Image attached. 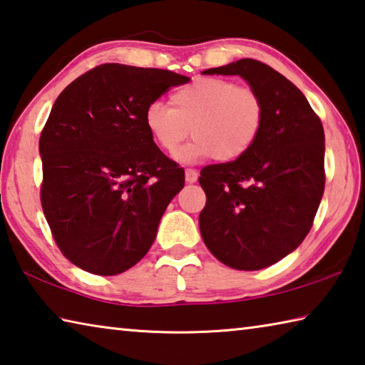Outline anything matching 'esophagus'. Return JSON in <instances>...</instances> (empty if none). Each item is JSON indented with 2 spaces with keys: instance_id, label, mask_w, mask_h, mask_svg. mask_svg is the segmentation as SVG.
<instances>
[{
  "instance_id": "obj_1",
  "label": "esophagus",
  "mask_w": 365,
  "mask_h": 365,
  "mask_svg": "<svg viewBox=\"0 0 365 365\" xmlns=\"http://www.w3.org/2000/svg\"><path fill=\"white\" fill-rule=\"evenodd\" d=\"M185 178H187L188 183H195L197 180V172L193 169L185 170Z\"/></svg>"
}]
</instances>
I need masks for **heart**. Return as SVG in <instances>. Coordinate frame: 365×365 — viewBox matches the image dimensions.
Masks as SVG:
<instances>
[{"mask_svg":"<svg viewBox=\"0 0 365 365\" xmlns=\"http://www.w3.org/2000/svg\"><path fill=\"white\" fill-rule=\"evenodd\" d=\"M265 123L262 96L251 86L228 78L197 77L169 95V108L153 103L145 110V127L165 154H175L188 135L183 160L214 158L232 163L245 156Z\"/></svg>","mask_w":365,"mask_h":365,"instance_id":"1","label":"heart"}]
</instances>
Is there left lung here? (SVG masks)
I'll list each match as a JSON object with an SVG mask.
<instances>
[{"instance_id": "left-lung-1", "label": "left lung", "mask_w": 365, "mask_h": 365, "mask_svg": "<svg viewBox=\"0 0 365 365\" xmlns=\"http://www.w3.org/2000/svg\"><path fill=\"white\" fill-rule=\"evenodd\" d=\"M202 73L243 77L262 96L265 123L245 156L201 169V237L228 267H269L298 248L314 224L325 188L322 122L301 90L261 61Z\"/></svg>"}]
</instances>
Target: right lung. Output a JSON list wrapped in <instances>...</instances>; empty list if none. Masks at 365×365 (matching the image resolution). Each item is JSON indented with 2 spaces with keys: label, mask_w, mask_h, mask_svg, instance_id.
<instances>
[{
  "label": "right lung",
  "mask_w": 365,
  "mask_h": 365,
  "mask_svg": "<svg viewBox=\"0 0 365 365\" xmlns=\"http://www.w3.org/2000/svg\"><path fill=\"white\" fill-rule=\"evenodd\" d=\"M188 80L108 63L54 101L40 135V200L54 242L77 267L117 275L151 248L185 172L153 141L145 110Z\"/></svg>",
  "instance_id": "right-lung-1"
}]
</instances>
